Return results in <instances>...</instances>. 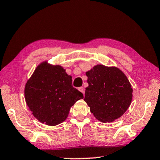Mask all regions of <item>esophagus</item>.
Here are the masks:
<instances>
[{"mask_svg":"<svg viewBox=\"0 0 160 160\" xmlns=\"http://www.w3.org/2000/svg\"><path fill=\"white\" fill-rule=\"evenodd\" d=\"M78 90H79L81 92H82L83 94H84L85 89H84L83 87H80V88H78Z\"/></svg>","mask_w":160,"mask_h":160,"instance_id":"esophagus-1","label":"esophagus"}]
</instances>
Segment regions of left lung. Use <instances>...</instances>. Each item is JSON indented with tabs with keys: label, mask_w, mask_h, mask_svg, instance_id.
<instances>
[{
	"label": "left lung",
	"mask_w": 160,
	"mask_h": 160,
	"mask_svg": "<svg viewBox=\"0 0 160 160\" xmlns=\"http://www.w3.org/2000/svg\"><path fill=\"white\" fill-rule=\"evenodd\" d=\"M88 86L84 101L99 121L112 122L129 108L132 88L122 70L116 67L97 65L86 72Z\"/></svg>",
	"instance_id": "obj_1"
}]
</instances>
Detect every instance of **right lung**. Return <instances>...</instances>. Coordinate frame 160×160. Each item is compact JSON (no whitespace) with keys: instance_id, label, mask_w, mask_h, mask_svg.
Masks as SVG:
<instances>
[{"instance_id":"right-lung-1","label":"right lung","mask_w":160,"mask_h":160,"mask_svg":"<svg viewBox=\"0 0 160 160\" xmlns=\"http://www.w3.org/2000/svg\"><path fill=\"white\" fill-rule=\"evenodd\" d=\"M27 105L39 122L56 126L64 122L70 108L83 94L72 86V77L61 66L44 61L36 68L25 84Z\"/></svg>"}]
</instances>
